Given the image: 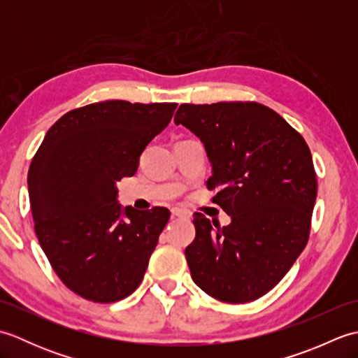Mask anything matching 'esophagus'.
Segmentation results:
<instances>
[{
	"label": "esophagus",
	"instance_id": "esophagus-1",
	"mask_svg": "<svg viewBox=\"0 0 358 358\" xmlns=\"http://www.w3.org/2000/svg\"><path fill=\"white\" fill-rule=\"evenodd\" d=\"M171 214H172V217H177V218H189V217H191V214H189L187 210L180 209V208H172Z\"/></svg>",
	"mask_w": 358,
	"mask_h": 358
}]
</instances>
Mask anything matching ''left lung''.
<instances>
[{
	"instance_id": "obj_1",
	"label": "left lung",
	"mask_w": 358,
	"mask_h": 358,
	"mask_svg": "<svg viewBox=\"0 0 358 358\" xmlns=\"http://www.w3.org/2000/svg\"><path fill=\"white\" fill-rule=\"evenodd\" d=\"M175 124L204 144L212 201L231 215L212 224L195 212V240L185 250L194 283L224 303L260 299L305 249L317 175L305 138L260 103L181 104Z\"/></svg>"
}]
</instances>
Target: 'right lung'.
<instances>
[{
    "instance_id": "obj_1",
    "label": "right lung",
    "mask_w": 358,
    "mask_h": 358,
    "mask_svg": "<svg viewBox=\"0 0 358 358\" xmlns=\"http://www.w3.org/2000/svg\"><path fill=\"white\" fill-rule=\"evenodd\" d=\"M175 109L177 103L87 104L64 113L32 158L35 234L59 280L83 299L113 303L141 283L171 212L121 208L117 181L135 175Z\"/></svg>"
}]
</instances>
